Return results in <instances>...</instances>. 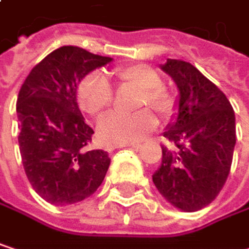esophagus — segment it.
<instances>
[{
    "label": "esophagus",
    "mask_w": 249,
    "mask_h": 249,
    "mask_svg": "<svg viewBox=\"0 0 249 249\" xmlns=\"http://www.w3.org/2000/svg\"><path fill=\"white\" fill-rule=\"evenodd\" d=\"M123 147H134V148H138L140 145H138V144H108V145H107V150H108V151H114V150L123 148Z\"/></svg>",
    "instance_id": "esophagus-1"
}]
</instances>
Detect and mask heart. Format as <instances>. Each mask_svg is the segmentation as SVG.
Returning <instances> with one entry per match:
<instances>
[{
    "mask_svg": "<svg viewBox=\"0 0 249 249\" xmlns=\"http://www.w3.org/2000/svg\"><path fill=\"white\" fill-rule=\"evenodd\" d=\"M118 80L126 86L141 90L138 107L148 105L160 115H167L173 109L172 96L161 88L163 79L153 68L145 65L125 66L115 72ZM114 99V93L108 82L99 73L88 75L77 88V101L80 108L92 115H101ZM157 125L156 117L141 109L134 114L109 112L98 123V135L108 144H129L140 141Z\"/></svg>",
    "mask_w": 249,
    "mask_h": 249,
    "instance_id": "b5f03b06",
    "label": "heart"
}]
</instances>
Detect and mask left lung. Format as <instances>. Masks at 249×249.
<instances>
[{
  "label": "left lung",
  "instance_id": "obj_1",
  "mask_svg": "<svg viewBox=\"0 0 249 249\" xmlns=\"http://www.w3.org/2000/svg\"><path fill=\"white\" fill-rule=\"evenodd\" d=\"M160 69L178 90L177 112L163 135L161 166L153 174L160 195L176 209L196 212L222 190L236 142L235 114L225 93L193 65L167 59Z\"/></svg>",
  "mask_w": 249,
  "mask_h": 249
}]
</instances>
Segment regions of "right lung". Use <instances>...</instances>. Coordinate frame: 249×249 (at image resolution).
Wrapping results in <instances>:
<instances>
[{"mask_svg":"<svg viewBox=\"0 0 249 249\" xmlns=\"http://www.w3.org/2000/svg\"><path fill=\"white\" fill-rule=\"evenodd\" d=\"M112 62L75 46H63L33 68L17 98L18 145L28 181L54 206H68L96 192L111 159L89 150L93 129L77 105V85Z\"/></svg>","mask_w":249,"mask_h":249,"instance_id":"1","label":"right lung"}]
</instances>
